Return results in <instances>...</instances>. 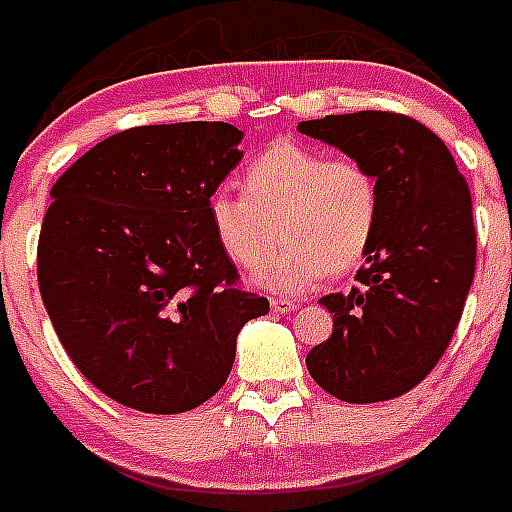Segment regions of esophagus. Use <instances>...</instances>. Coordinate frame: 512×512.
<instances>
[{
	"mask_svg": "<svg viewBox=\"0 0 512 512\" xmlns=\"http://www.w3.org/2000/svg\"><path fill=\"white\" fill-rule=\"evenodd\" d=\"M269 306H272V312H277V314H288V312H293V309H296V301H290V298H269Z\"/></svg>",
	"mask_w": 512,
	"mask_h": 512,
	"instance_id": "1",
	"label": "esophagus"
}]
</instances>
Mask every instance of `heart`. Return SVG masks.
I'll use <instances>...</instances> for the list:
<instances>
[{"label": "heart", "mask_w": 512, "mask_h": 512, "mask_svg": "<svg viewBox=\"0 0 512 512\" xmlns=\"http://www.w3.org/2000/svg\"><path fill=\"white\" fill-rule=\"evenodd\" d=\"M243 195L216 190L208 224L224 256L256 269L261 288L304 293L327 272L346 275L365 261L380 219L375 171L357 158H333L314 145L275 142L245 163Z\"/></svg>", "instance_id": "obj_1"}]
</instances>
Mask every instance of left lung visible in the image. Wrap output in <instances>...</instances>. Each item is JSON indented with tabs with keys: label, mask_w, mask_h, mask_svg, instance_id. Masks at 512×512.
Masks as SVG:
<instances>
[{
	"label": "left lung",
	"mask_w": 512,
	"mask_h": 512,
	"mask_svg": "<svg viewBox=\"0 0 512 512\" xmlns=\"http://www.w3.org/2000/svg\"><path fill=\"white\" fill-rule=\"evenodd\" d=\"M298 132L367 163L380 185L378 232L357 288L320 298L333 335L306 367L341 402L396 399L436 367L463 317L476 272L468 182L447 145L402 113L325 116Z\"/></svg>",
	"instance_id": "1"
}]
</instances>
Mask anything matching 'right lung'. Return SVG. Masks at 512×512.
<instances>
[{
    "instance_id": "obj_1",
    "label": "right lung",
    "mask_w": 512,
    "mask_h": 512,
    "mask_svg": "<svg viewBox=\"0 0 512 512\" xmlns=\"http://www.w3.org/2000/svg\"><path fill=\"white\" fill-rule=\"evenodd\" d=\"M240 140L224 121L137 126L52 185L36 251L44 309L81 375L124 407L177 415L208 402L240 327L269 312L237 288L208 224Z\"/></svg>"
}]
</instances>
